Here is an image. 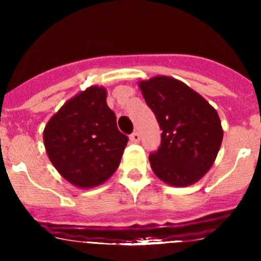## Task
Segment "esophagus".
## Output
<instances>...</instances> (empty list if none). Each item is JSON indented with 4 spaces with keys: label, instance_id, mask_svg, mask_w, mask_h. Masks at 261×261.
Instances as JSON below:
<instances>
[{
    "label": "esophagus",
    "instance_id": "1",
    "mask_svg": "<svg viewBox=\"0 0 261 261\" xmlns=\"http://www.w3.org/2000/svg\"><path fill=\"white\" fill-rule=\"evenodd\" d=\"M129 138H130V141L132 142H140V140H141V136H140V133L136 130V132H133L132 135L129 136Z\"/></svg>",
    "mask_w": 261,
    "mask_h": 261
}]
</instances>
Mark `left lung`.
<instances>
[{
    "label": "left lung",
    "instance_id": "left-lung-1",
    "mask_svg": "<svg viewBox=\"0 0 261 261\" xmlns=\"http://www.w3.org/2000/svg\"><path fill=\"white\" fill-rule=\"evenodd\" d=\"M162 129L158 150L149 156L151 170L165 183L187 187L213 166L223 130L217 111L180 81L156 75L138 84Z\"/></svg>",
    "mask_w": 261,
    "mask_h": 261
}]
</instances>
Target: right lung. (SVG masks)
<instances>
[{"instance_id": "obj_1", "label": "right lung", "mask_w": 261, "mask_h": 261, "mask_svg": "<svg viewBox=\"0 0 261 261\" xmlns=\"http://www.w3.org/2000/svg\"><path fill=\"white\" fill-rule=\"evenodd\" d=\"M106 98L105 87L90 86L69 99L44 128L48 158L78 188L96 187L112 176L128 144Z\"/></svg>"}]
</instances>
